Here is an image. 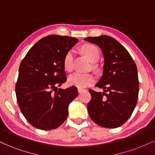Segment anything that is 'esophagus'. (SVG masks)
<instances>
[{
    "label": "esophagus",
    "instance_id": "1",
    "mask_svg": "<svg viewBox=\"0 0 155 155\" xmlns=\"http://www.w3.org/2000/svg\"><path fill=\"white\" fill-rule=\"evenodd\" d=\"M83 91H85V90L83 89V88H81V87H78V93H80L83 92Z\"/></svg>",
    "mask_w": 155,
    "mask_h": 155
}]
</instances>
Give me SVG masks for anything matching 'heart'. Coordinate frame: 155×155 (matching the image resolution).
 Masks as SVG:
<instances>
[{
    "mask_svg": "<svg viewBox=\"0 0 155 155\" xmlns=\"http://www.w3.org/2000/svg\"><path fill=\"white\" fill-rule=\"evenodd\" d=\"M82 53L92 62H95L98 60L100 57V52L98 49L95 45L87 44L81 47ZM74 51L72 50L68 51L64 55L63 60V65L66 70L72 71L73 68ZM95 81V76L91 73H82L75 72L71 74L68 78V83L70 85L78 87H85Z\"/></svg>",
    "mask_w": 155,
    "mask_h": 155,
    "instance_id": "obj_1",
    "label": "heart"
}]
</instances>
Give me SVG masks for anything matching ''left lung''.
Returning a JSON list of instances; mask_svg holds the SVG:
<instances>
[{"label": "left lung", "instance_id": "obj_1", "mask_svg": "<svg viewBox=\"0 0 155 155\" xmlns=\"http://www.w3.org/2000/svg\"><path fill=\"white\" fill-rule=\"evenodd\" d=\"M84 39L98 45L104 57L103 75L95 85L104 92L89 90L90 117L101 127H121L132 114L138 100L136 64L125 47L114 38L102 35Z\"/></svg>", "mask_w": 155, "mask_h": 155}]
</instances>
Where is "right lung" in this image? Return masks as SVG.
<instances>
[{
    "mask_svg": "<svg viewBox=\"0 0 155 155\" xmlns=\"http://www.w3.org/2000/svg\"><path fill=\"white\" fill-rule=\"evenodd\" d=\"M78 39L49 35L34 45L19 66L17 102L31 125L41 130L59 127L68 116L69 104L78 96L77 87L57 88L67 81L63 60Z\"/></svg>",
    "mask_w": 155,
    "mask_h": 155,
    "instance_id": "right-lung-1",
    "label": "right lung"
}]
</instances>
